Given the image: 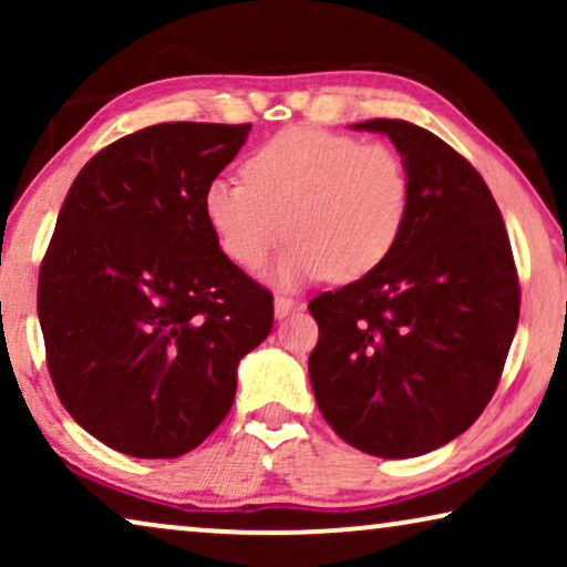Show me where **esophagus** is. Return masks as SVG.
Returning a JSON list of instances; mask_svg holds the SVG:
<instances>
[{
  "label": "esophagus",
  "mask_w": 567,
  "mask_h": 567,
  "mask_svg": "<svg viewBox=\"0 0 567 567\" xmlns=\"http://www.w3.org/2000/svg\"><path fill=\"white\" fill-rule=\"evenodd\" d=\"M274 309H276V317H278V320H281V317L291 315L293 309H301V301L291 299V297H284V293H276V299H274Z\"/></svg>",
  "instance_id": "esophagus-1"
}]
</instances>
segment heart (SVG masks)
I'll return each mask as SVG.
<instances>
[{"instance_id": "b5f03b06", "label": "heart", "mask_w": 567, "mask_h": 567, "mask_svg": "<svg viewBox=\"0 0 567 567\" xmlns=\"http://www.w3.org/2000/svg\"><path fill=\"white\" fill-rule=\"evenodd\" d=\"M243 181L206 185L204 216L216 245L235 266L255 270L293 237L274 274L289 286L369 276L400 245L413 204V177L394 146L312 126L268 138L243 162Z\"/></svg>"}]
</instances>
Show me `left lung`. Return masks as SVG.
I'll return each instance as SVG.
<instances>
[{"label": "left lung", "mask_w": 567, "mask_h": 567, "mask_svg": "<svg viewBox=\"0 0 567 567\" xmlns=\"http://www.w3.org/2000/svg\"><path fill=\"white\" fill-rule=\"evenodd\" d=\"M353 128L392 138L413 204L382 266L309 301L320 324L309 379L340 439L408 460L449 444L491 402L522 291L498 204L462 154L408 121Z\"/></svg>", "instance_id": "8db88e82"}]
</instances>
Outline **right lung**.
<instances>
[{
  "label": "right lung",
  "instance_id": "right-lung-1",
  "mask_svg": "<svg viewBox=\"0 0 567 567\" xmlns=\"http://www.w3.org/2000/svg\"><path fill=\"white\" fill-rule=\"evenodd\" d=\"M250 123H157L97 152L61 206L38 320L61 405L115 452L173 460L229 413L274 297L219 250L204 190Z\"/></svg>",
  "mask_w": 567,
  "mask_h": 567
}]
</instances>
